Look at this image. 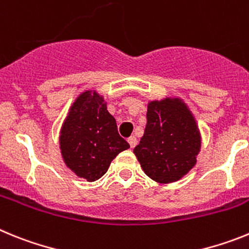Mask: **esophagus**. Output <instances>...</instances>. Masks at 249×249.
Here are the masks:
<instances>
[{"label": "esophagus", "mask_w": 249, "mask_h": 249, "mask_svg": "<svg viewBox=\"0 0 249 249\" xmlns=\"http://www.w3.org/2000/svg\"><path fill=\"white\" fill-rule=\"evenodd\" d=\"M127 141H128V143H129V146H131V148H133V147L137 144V138H136L135 136H131V137H129Z\"/></svg>", "instance_id": "34e87169"}]
</instances>
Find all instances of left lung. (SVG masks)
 Returning <instances> with one entry per match:
<instances>
[{
	"mask_svg": "<svg viewBox=\"0 0 249 249\" xmlns=\"http://www.w3.org/2000/svg\"><path fill=\"white\" fill-rule=\"evenodd\" d=\"M147 123L133 153L149 178L158 183L181 179L197 162L201 135L193 114L179 98L152 101Z\"/></svg>",
	"mask_w": 249,
	"mask_h": 249,
	"instance_id": "obj_1",
	"label": "left lung"
}]
</instances>
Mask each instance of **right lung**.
Returning a JSON list of instances; mask_svg holds the SVG:
<instances>
[{"instance_id":"obj_1","label":"right lung","mask_w":249,"mask_h":249,"mask_svg":"<svg viewBox=\"0 0 249 249\" xmlns=\"http://www.w3.org/2000/svg\"><path fill=\"white\" fill-rule=\"evenodd\" d=\"M59 148L66 166L78 177L97 181L118 153L129 148L114 117L96 91L81 93L61 128Z\"/></svg>"}]
</instances>
